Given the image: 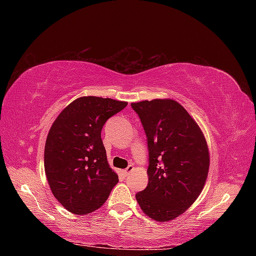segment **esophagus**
Wrapping results in <instances>:
<instances>
[{
    "instance_id": "esophagus-1",
    "label": "esophagus",
    "mask_w": 256,
    "mask_h": 256,
    "mask_svg": "<svg viewBox=\"0 0 256 256\" xmlns=\"http://www.w3.org/2000/svg\"><path fill=\"white\" fill-rule=\"evenodd\" d=\"M133 170H134V167H133V165H132V164H130V165H128V166L126 168H125V170H123V174H124V175H125V176H128V174H130V172H132Z\"/></svg>"
}]
</instances>
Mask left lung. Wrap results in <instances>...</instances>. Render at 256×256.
Returning a JSON list of instances; mask_svg holds the SVG:
<instances>
[{"label":"left lung","instance_id":"8db88e82","mask_svg":"<svg viewBox=\"0 0 256 256\" xmlns=\"http://www.w3.org/2000/svg\"><path fill=\"white\" fill-rule=\"evenodd\" d=\"M148 138V184L136 194L145 214L158 222L184 214L199 197L209 172V150L198 124L170 99L131 103Z\"/></svg>","mask_w":256,"mask_h":256}]
</instances>
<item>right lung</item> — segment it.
<instances>
[{
    "label": "right lung",
    "instance_id": "right-lung-1",
    "mask_svg": "<svg viewBox=\"0 0 256 256\" xmlns=\"http://www.w3.org/2000/svg\"><path fill=\"white\" fill-rule=\"evenodd\" d=\"M128 102L81 96L59 114L45 144V172L55 198L74 214L106 202L118 176L108 166L101 131Z\"/></svg>",
    "mask_w": 256,
    "mask_h": 256
}]
</instances>
